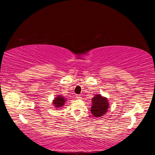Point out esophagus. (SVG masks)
<instances>
[{
	"label": "esophagus",
	"instance_id": "34e87169",
	"mask_svg": "<svg viewBox=\"0 0 155 155\" xmlns=\"http://www.w3.org/2000/svg\"><path fill=\"white\" fill-rule=\"evenodd\" d=\"M77 98H78V99H81V97L80 96V95H77Z\"/></svg>",
	"mask_w": 155,
	"mask_h": 155
}]
</instances>
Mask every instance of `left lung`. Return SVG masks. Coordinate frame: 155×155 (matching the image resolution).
<instances>
[{
  "mask_svg": "<svg viewBox=\"0 0 155 155\" xmlns=\"http://www.w3.org/2000/svg\"><path fill=\"white\" fill-rule=\"evenodd\" d=\"M92 107L91 112L94 117L103 116L108 110L109 103L107 98L102 97L101 94L95 95L92 98Z\"/></svg>",
  "mask_w": 155,
  "mask_h": 155,
  "instance_id": "left-lung-1",
  "label": "left lung"
}]
</instances>
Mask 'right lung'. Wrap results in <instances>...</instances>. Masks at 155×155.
I'll return each mask as SVG.
<instances>
[{
	"label": "right lung",
	"mask_w": 155,
	"mask_h": 155,
	"mask_svg": "<svg viewBox=\"0 0 155 155\" xmlns=\"http://www.w3.org/2000/svg\"><path fill=\"white\" fill-rule=\"evenodd\" d=\"M65 102L66 99L64 97H62L61 95H58L52 102V104H54V106L56 108H61L64 104Z\"/></svg>",
	"instance_id": "1"
}]
</instances>
